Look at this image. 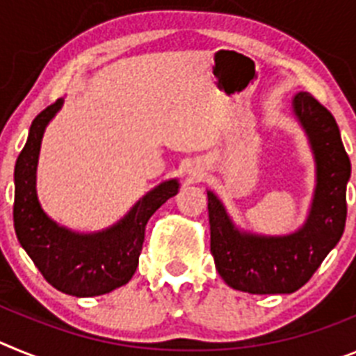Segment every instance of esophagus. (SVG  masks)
Instances as JSON below:
<instances>
[{
	"mask_svg": "<svg viewBox=\"0 0 356 356\" xmlns=\"http://www.w3.org/2000/svg\"><path fill=\"white\" fill-rule=\"evenodd\" d=\"M200 175H201V171H200V169H196V168L188 171V176H191L193 180H200Z\"/></svg>",
	"mask_w": 356,
	"mask_h": 356,
	"instance_id": "1",
	"label": "esophagus"
}]
</instances>
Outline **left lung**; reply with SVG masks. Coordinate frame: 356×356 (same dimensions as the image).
I'll return each instance as SVG.
<instances>
[{
  "mask_svg": "<svg viewBox=\"0 0 356 356\" xmlns=\"http://www.w3.org/2000/svg\"><path fill=\"white\" fill-rule=\"evenodd\" d=\"M291 106L316 163V187L303 225L287 235L253 234L238 228L222 201L207 191L210 251L217 273L235 291L296 292L312 278L344 234L346 185L351 176V162L342 146L337 122L308 92L294 94Z\"/></svg>",
  "mask_w": 356,
  "mask_h": 356,
  "instance_id": "obj_1",
  "label": "left lung"
}]
</instances>
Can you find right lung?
Instances as JSON below:
<instances>
[{
  "label": "right lung",
  "mask_w": 356,
  "mask_h": 356,
  "mask_svg": "<svg viewBox=\"0 0 356 356\" xmlns=\"http://www.w3.org/2000/svg\"><path fill=\"white\" fill-rule=\"evenodd\" d=\"M64 97L42 110L30 127L28 140L15 162L14 228L19 244L48 284L76 298H92L127 285L139 266L144 229L149 217L178 194L180 181L165 180L144 194L112 226L80 234L44 212L37 196V163L44 131Z\"/></svg>",
  "instance_id": "1"
}]
</instances>
